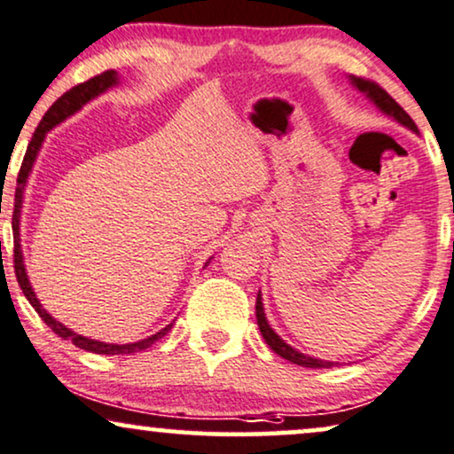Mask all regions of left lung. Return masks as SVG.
<instances>
[{"instance_id": "8db88e82", "label": "left lung", "mask_w": 454, "mask_h": 454, "mask_svg": "<svg viewBox=\"0 0 454 454\" xmlns=\"http://www.w3.org/2000/svg\"><path fill=\"white\" fill-rule=\"evenodd\" d=\"M348 80H351V84L355 86V89H357L359 92H364V95L374 103L376 109H380L385 116H389L391 120H395L397 124H402V127H406L408 130H412V133L419 135L417 124H414L412 118L408 116V114L403 112L400 106H397V101L393 99L389 92L383 90L379 84H374V82H370V80L353 78V75ZM255 319H258V327L262 332V338L266 340V345H269L272 351L279 355V357L287 359V362H292V364L302 365V368H332V365H336V362H327V359L310 357V355L300 353L298 348L287 345V342L283 340V338L277 334L275 330H272L269 319H266L264 304H262V292H258V298H255Z\"/></svg>"}]
</instances>
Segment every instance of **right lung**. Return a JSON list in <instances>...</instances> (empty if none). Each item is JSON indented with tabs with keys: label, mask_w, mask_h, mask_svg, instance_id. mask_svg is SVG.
I'll use <instances>...</instances> for the list:
<instances>
[{
	"label": "right lung",
	"mask_w": 454,
	"mask_h": 454,
	"mask_svg": "<svg viewBox=\"0 0 454 454\" xmlns=\"http://www.w3.org/2000/svg\"><path fill=\"white\" fill-rule=\"evenodd\" d=\"M118 84H120L118 71L109 69V71H103L101 75H95V78H90L89 82H84V84L74 86V89L65 92L61 99H57V101L52 103V107L48 109L46 116L42 118L40 127L35 129L34 139H31L29 147H27L23 167H20L19 179H16L14 215H12L14 272H16V281H19L20 289H23L25 298L29 300L31 307L37 310V315L42 317L43 324L51 327L54 334L61 336L63 340L74 342V345L78 347V348H84V351H90V353H97V355H130V353L144 351V348H150L152 345H154L156 340H160V338L165 336L168 330H171L173 324H168L167 327H162V330L156 332V334L144 338V340L127 342V345H114V342H101V340H92V338L82 336V334H78V332L69 330L67 325H63L61 321L54 319V317L48 313V310L40 304V300H37L34 287H31V283H29V277H27V269H25V262H23V249H20V209H23V194H25L27 179H29L31 168H34V162H35L37 154H40V147L43 144V139H46L48 130L57 127V124H61L63 120H67L69 116H74V114L80 112V109L84 107L86 103L92 101V99H97V97L103 95V92H107L109 89H114V86H118ZM207 264H209V262H205V266Z\"/></svg>",
	"instance_id": "1"
}]
</instances>
